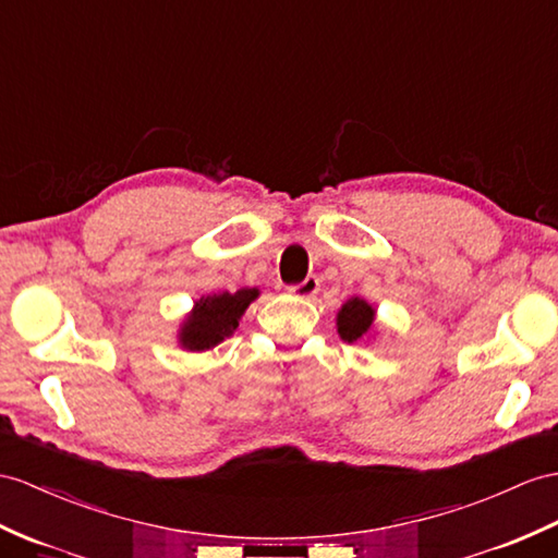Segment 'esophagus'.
I'll use <instances>...</instances> for the list:
<instances>
[{
	"instance_id": "1",
	"label": "esophagus",
	"mask_w": 558,
	"mask_h": 558,
	"mask_svg": "<svg viewBox=\"0 0 558 558\" xmlns=\"http://www.w3.org/2000/svg\"><path fill=\"white\" fill-rule=\"evenodd\" d=\"M319 291V279L317 277H307L305 281L298 283V287H291L289 293H293L295 298H301V301H310V298H315Z\"/></svg>"
}]
</instances>
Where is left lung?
<instances>
[{"label":"left lung","mask_w":558,"mask_h":558,"mask_svg":"<svg viewBox=\"0 0 558 558\" xmlns=\"http://www.w3.org/2000/svg\"><path fill=\"white\" fill-rule=\"evenodd\" d=\"M376 326V307L366 303L364 298H348L336 315L338 336L345 343H362L369 341Z\"/></svg>","instance_id":"8db88e82"}]
</instances>
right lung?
Segmentation results:
<instances>
[{"label": "right lung", "mask_w": 558, "mask_h": 558, "mask_svg": "<svg viewBox=\"0 0 558 558\" xmlns=\"http://www.w3.org/2000/svg\"><path fill=\"white\" fill-rule=\"evenodd\" d=\"M257 295H260V289L201 295L177 329V345L186 352H206L220 345L239 329L243 312Z\"/></svg>", "instance_id": "right-lung-1"}]
</instances>
